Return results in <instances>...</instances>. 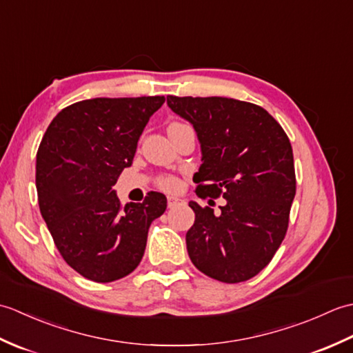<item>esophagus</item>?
<instances>
[{"instance_id":"obj_1","label":"esophagus","mask_w":353,"mask_h":353,"mask_svg":"<svg viewBox=\"0 0 353 353\" xmlns=\"http://www.w3.org/2000/svg\"><path fill=\"white\" fill-rule=\"evenodd\" d=\"M167 203H168V208H174L177 203H181V199H177V197H168V199H167Z\"/></svg>"}]
</instances>
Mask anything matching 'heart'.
Segmentation results:
<instances>
[{
  "mask_svg": "<svg viewBox=\"0 0 353 353\" xmlns=\"http://www.w3.org/2000/svg\"><path fill=\"white\" fill-rule=\"evenodd\" d=\"M176 125H182V123H171L170 124V127H176ZM157 185H159V188H162L165 191H176L181 183H179V179L174 176H163L159 179Z\"/></svg>",
  "mask_w": 353,
  "mask_h": 353,
  "instance_id": "b5f03b06",
  "label": "heart"
}]
</instances>
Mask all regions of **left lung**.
Returning a JSON list of instances; mask_svg holds the SVG:
<instances>
[{"label":"left lung","mask_w":353,"mask_h":353,"mask_svg":"<svg viewBox=\"0 0 353 353\" xmlns=\"http://www.w3.org/2000/svg\"><path fill=\"white\" fill-rule=\"evenodd\" d=\"M167 103L194 125L201 144L196 194L226 199L219 216L209 206L190 201L196 212L186 232L192 264L220 282L249 281L270 264L287 235L296 194L287 133L253 103L176 95H168Z\"/></svg>","instance_id":"left-lung-1"}]
</instances>
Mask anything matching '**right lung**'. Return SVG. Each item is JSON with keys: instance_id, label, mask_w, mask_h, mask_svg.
<instances>
[{"instance_id": "right-lung-1", "label": "right lung", "mask_w": 353, "mask_h": 353, "mask_svg": "<svg viewBox=\"0 0 353 353\" xmlns=\"http://www.w3.org/2000/svg\"><path fill=\"white\" fill-rule=\"evenodd\" d=\"M163 103L162 95L77 101L54 117L37 148L41 214L66 264L89 281L130 274L144 256L150 224L167 209L161 192L121 206L114 191Z\"/></svg>"}]
</instances>
